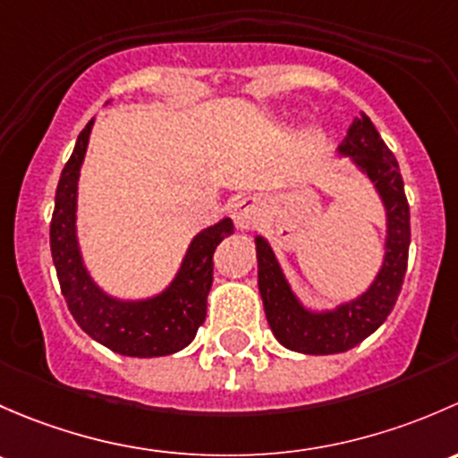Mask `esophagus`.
<instances>
[{
    "label": "esophagus",
    "instance_id": "esophagus-1",
    "mask_svg": "<svg viewBox=\"0 0 458 458\" xmlns=\"http://www.w3.org/2000/svg\"><path fill=\"white\" fill-rule=\"evenodd\" d=\"M231 218H233L235 227L240 231L258 227V223H260V209H258L256 198H240L233 205V209H231Z\"/></svg>",
    "mask_w": 458,
    "mask_h": 458
}]
</instances>
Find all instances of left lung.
I'll return each instance as SVG.
<instances>
[{"instance_id":"left-lung-1","label":"left lung","mask_w":458,"mask_h":458,"mask_svg":"<svg viewBox=\"0 0 458 458\" xmlns=\"http://www.w3.org/2000/svg\"><path fill=\"white\" fill-rule=\"evenodd\" d=\"M339 152L344 157H352L366 176L375 182L388 216L384 267L370 289L361 298L337 306L328 313H310L286 284L267 240L260 235L256 238L258 286L268 327L282 346L304 355H333L351 351L375 333L394 309L408 268L410 207L397 158L366 114L352 121L346 140L339 145Z\"/></svg>"}]
</instances>
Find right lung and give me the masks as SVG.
Masks as SVG:
<instances>
[{
    "mask_svg": "<svg viewBox=\"0 0 458 458\" xmlns=\"http://www.w3.org/2000/svg\"><path fill=\"white\" fill-rule=\"evenodd\" d=\"M94 119L79 134L61 172L50 223V251L61 293L79 327L98 344L127 357H163L191 344L205 322L214 282V251L233 233L229 218L200 231L190 244L176 280L165 293L143 301H121L89 280L77 244V181Z\"/></svg>",
    "mask_w": 458,
    "mask_h": 458,
    "instance_id": "1",
    "label": "right lung"
}]
</instances>
